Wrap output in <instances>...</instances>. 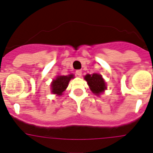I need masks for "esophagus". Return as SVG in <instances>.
I'll list each match as a JSON object with an SVG mask.
<instances>
[{
	"mask_svg": "<svg viewBox=\"0 0 153 153\" xmlns=\"http://www.w3.org/2000/svg\"><path fill=\"white\" fill-rule=\"evenodd\" d=\"M76 74H77V75H78V76H82V70H77Z\"/></svg>",
	"mask_w": 153,
	"mask_h": 153,
	"instance_id": "1",
	"label": "esophagus"
}]
</instances>
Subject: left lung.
<instances>
[{"instance_id": "left-lung-1", "label": "left lung", "mask_w": 153, "mask_h": 153, "mask_svg": "<svg viewBox=\"0 0 153 153\" xmlns=\"http://www.w3.org/2000/svg\"><path fill=\"white\" fill-rule=\"evenodd\" d=\"M85 79L88 82L91 91L96 95L99 96L100 94L103 93L107 89L106 83L102 78V75L99 74H87L85 76Z\"/></svg>"}]
</instances>
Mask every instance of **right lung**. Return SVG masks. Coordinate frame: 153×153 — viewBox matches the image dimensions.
<instances>
[{
  "instance_id": "1",
  "label": "right lung",
  "mask_w": 153,
  "mask_h": 153,
  "mask_svg": "<svg viewBox=\"0 0 153 153\" xmlns=\"http://www.w3.org/2000/svg\"><path fill=\"white\" fill-rule=\"evenodd\" d=\"M73 78V74H70L68 75H58L51 84L52 93L59 96L62 95V92L67 88L70 80Z\"/></svg>"
}]
</instances>
